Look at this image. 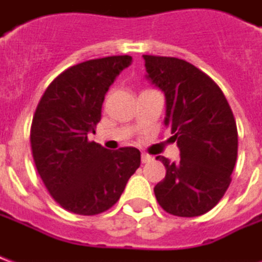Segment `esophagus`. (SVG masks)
<instances>
[{
    "label": "esophagus",
    "instance_id": "obj_1",
    "mask_svg": "<svg viewBox=\"0 0 262 262\" xmlns=\"http://www.w3.org/2000/svg\"><path fill=\"white\" fill-rule=\"evenodd\" d=\"M150 161H151V157L148 154L142 153V163H150Z\"/></svg>",
    "mask_w": 262,
    "mask_h": 262
}]
</instances>
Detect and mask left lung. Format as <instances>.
I'll return each instance as SVG.
<instances>
[{
  "label": "left lung",
  "instance_id": "left-lung-1",
  "mask_svg": "<svg viewBox=\"0 0 262 262\" xmlns=\"http://www.w3.org/2000/svg\"><path fill=\"white\" fill-rule=\"evenodd\" d=\"M147 78L165 95L164 125L181 160L164 164L165 178L154 187L167 213L193 217L217 205L231 182L237 160V126L230 105L209 75L185 60L144 54Z\"/></svg>",
  "mask_w": 262,
  "mask_h": 262
}]
</instances>
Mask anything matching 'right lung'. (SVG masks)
Here are the masks:
<instances>
[{"mask_svg": "<svg viewBox=\"0 0 262 262\" xmlns=\"http://www.w3.org/2000/svg\"><path fill=\"white\" fill-rule=\"evenodd\" d=\"M130 63V56H109L73 66L37 103L31 126L35 165L49 193L69 212L94 216L111 209L140 165L137 148L108 150L88 140L105 94Z\"/></svg>", "mask_w": 262, "mask_h": 262, "instance_id": "right-lung-1", "label": "right lung"}]
</instances>
